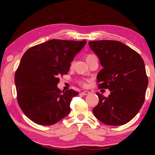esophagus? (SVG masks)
I'll return each instance as SVG.
<instances>
[{
	"label": "esophagus",
	"instance_id": "esophagus-1",
	"mask_svg": "<svg viewBox=\"0 0 155 155\" xmlns=\"http://www.w3.org/2000/svg\"><path fill=\"white\" fill-rule=\"evenodd\" d=\"M90 91H84L83 92H81V94L82 95H88V94H90Z\"/></svg>",
	"mask_w": 155,
	"mask_h": 155
}]
</instances>
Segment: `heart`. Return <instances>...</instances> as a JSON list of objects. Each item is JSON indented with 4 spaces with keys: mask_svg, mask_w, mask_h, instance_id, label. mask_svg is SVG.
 Masks as SVG:
<instances>
[{
    "mask_svg": "<svg viewBox=\"0 0 155 155\" xmlns=\"http://www.w3.org/2000/svg\"><path fill=\"white\" fill-rule=\"evenodd\" d=\"M94 56H95V55H94V54H87V55L85 56L86 61L87 62L89 60H90L91 58H92ZM79 83L81 84V85H83V86H85L86 85V83L84 81H81L80 82H79Z\"/></svg>",
    "mask_w": 155,
    "mask_h": 155,
    "instance_id": "obj_1",
    "label": "heart"
}]
</instances>
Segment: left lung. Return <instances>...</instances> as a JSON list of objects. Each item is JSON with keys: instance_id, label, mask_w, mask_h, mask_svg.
I'll use <instances>...</instances> for the list:
<instances>
[{"instance_id": "1", "label": "left lung", "mask_w": 155, "mask_h": 155, "mask_svg": "<svg viewBox=\"0 0 155 155\" xmlns=\"http://www.w3.org/2000/svg\"><path fill=\"white\" fill-rule=\"evenodd\" d=\"M89 46L103 68L97 75L98 87L111 91L107 97L96 93L99 103L93 114L104 124H127L137 114L145 101L148 79L143 60L135 51L118 41H92Z\"/></svg>"}]
</instances>
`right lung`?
<instances>
[{
	"label": "right lung",
	"mask_w": 155,
	"mask_h": 155,
	"mask_svg": "<svg viewBox=\"0 0 155 155\" xmlns=\"http://www.w3.org/2000/svg\"><path fill=\"white\" fill-rule=\"evenodd\" d=\"M51 40L31 47L25 52L15 73L17 101L31 121L52 125L67 116L70 102L78 93L57 87L60 76L67 74L70 63L86 44Z\"/></svg>",
	"instance_id": "right-lung-1"
}]
</instances>
